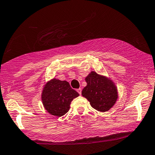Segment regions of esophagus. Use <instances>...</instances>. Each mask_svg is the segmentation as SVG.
<instances>
[{"mask_svg":"<svg viewBox=\"0 0 155 155\" xmlns=\"http://www.w3.org/2000/svg\"><path fill=\"white\" fill-rule=\"evenodd\" d=\"M77 92H79V95H81V89L79 88V89H77Z\"/></svg>","mask_w":155,"mask_h":155,"instance_id":"1","label":"esophagus"}]
</instances>
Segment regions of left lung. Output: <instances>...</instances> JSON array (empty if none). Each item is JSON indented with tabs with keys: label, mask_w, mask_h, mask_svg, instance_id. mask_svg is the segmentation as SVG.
I'll return each instance as SVG.
<instances>
[{
	"label": "left lung",
	"mask_w": 155,
	"mask_h": 155,
	"mask_svg": "<svg viewBox=\"0 0 155 155\" xmlns=\"http://www.w3.org/2000/svg\"><path fill=\"white\" fill-rule=\"evenodd\" d=\"M85 81L87 84L83 89L81 95L87 99L92 108L104 112L114 105L117 90L112 81L94 71L87 76Z\"/></svg>",
	"instance_id": "left-lung-1"
}]
</instances>
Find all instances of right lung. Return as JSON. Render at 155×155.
<instances>
[{
	"label": "right lung",
	"instance_id": "add662e5",
	"mask_svg": "<svg viewBox=\"0 0 155 155\" xmlns=\"http://www.w3.org/2000/svg\"><path fill=\"white\" fill-rule=\"evenodd\" d=\"M79 95L66 81L53 79L44 87L41 98L44 108L49 113L61 117L69 111L73 99Z\"/></svg>",
	"mask_w": 155,
	"mask_h": 155
}]
</instances>
